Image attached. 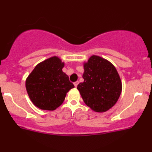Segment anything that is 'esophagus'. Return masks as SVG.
Returning <instances> with one entry per match:
<instances>
[{"instance_id":"esophagus-1","label":"esophagus","mask_w":152,"mask_h":152,"mask_svg":"<svg viewBox=\"0 0 152 152\" xmlns=\"http://www.w3.org/2000/svg\"><path fill=\"white\" fill-rule=\"evenodd\" d=\"M74 86H75V87H77V86H78V81H76V82L74 83Z\"/></svg>"}]
</instances>
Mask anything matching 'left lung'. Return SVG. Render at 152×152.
<instances>
[{
  "label": "left lung",
  "mask_w": 152,
  "mask_h": 152,
  "mask_svg": "<svg viewBox=\"0 0 152 152\" xmlns=\"http://www.w3.org/2000/svg\"><path fill=\"white\" fill-rule=\"evenodd\" d=\"M83 68L84 81L77 87L83 101L94 112L110 110L122 91V82L116 67L108 60L92 55L83 63Z\"/></svg>",
  "instance_id": "left-lung-1"
}]
</instances>
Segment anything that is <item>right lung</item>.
<instances>
[{"instance_id":"add662e5","label":"right lung","mask_w":152,"mask_h":152,"mask_svg":"<svg viewBox=\"0 0 152 152\" xmlns=\"http://www.w3.org/2000/svg\"><path fill=\"white\" fill-rule=\"evenodd\" d=\"M65 63L54 56L40 62L25 81L27 92L32 103L42 110L53 111L61 106L67 93L74 85L63 72Z\"/></svg>"}]
</instances>
